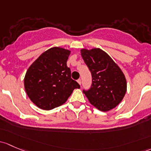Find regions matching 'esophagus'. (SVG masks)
<instances>
[{
    "label": "esophagus",
    "mask_w": 151,
    "mask_h": 151,
    "mask_svg": "<svg viewBox=\"0 0 151 151\" xmlns=\"http://www.w3.org/2000/svg\"><path fill=\"white\" fill-rule=\"evenodd\" d=\"M77 82H78V83L81 85V80H80V79H79V80H77Z\"/></svg>",
    "instance_id": "esophagus-1"
}]
</instances>
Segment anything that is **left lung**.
<instances>
[{
  "mask_svg": "<svg viewBox=\"0 0 151 151\" xmlns=\"http://www.w3.org/2000/svg\"><path fill=\"white\" fill-rule=\"evenodd\" d=\"M81 55L92 74V85L83 90L90 103L102 111L118 106L127 92L125 76L118 65L100 48L82 49Z\"/></svg>",
  "mask_w": 151,
  "mask_h": 151,
  "instance_id": "obj_1",
  "label": "left lung"
}]
</instances>
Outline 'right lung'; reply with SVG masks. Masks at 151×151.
I'll list each match as a JSON object with an SVG mask.
<instances>
[{"mask_svg":"<svg viewBox=\"0 0 151 151\" xmlns=\"http://www.w3.org/2000/svg\"><path fill=\"white\" fill-rule=\"evenodd\" d=\"M70 50L53 47L42 53L25 74L24 88L29 99L38 108L51 110L67 101L80 85L71 78L66 65Z\"/></svg>","mask_w":151,"mask_h":151,"instance_id":"right-lung-1","label":"right lung"}]
</instances>
